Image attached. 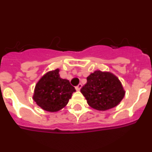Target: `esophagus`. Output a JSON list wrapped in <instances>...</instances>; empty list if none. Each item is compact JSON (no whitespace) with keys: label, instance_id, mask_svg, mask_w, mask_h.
<instances>
[{"label":"esophagus","instance_id":"1","mask_svg":"<svg viewBox=\"0 0 152 152\" xmlns=\"http://www.w3.org/2000/svg\"><path fill=\"white\" fill-rule=\"evenodd\" d=\"M81 88H82V84H79L77 87H75V89H76V91H79L80 89H81Z\"/></svg>","mask_w":152,"mask_h":152}]
</instances>
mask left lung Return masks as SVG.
Segmentation results:
<instances>
[{"mask_svg": "<svg viewBox=\"0 0 152 152\" xmlns=\"http://www.w3.org/2000/svg\"><path fill=\"white\" fill-rule=\"evenodd\" d=\"M80 92L90 107L100 111L108 110L119 105L126 94L116 75L100 70H96L87 77V84Z\"/></svg>", "mask_w": 152, "mask_h": 152, "instance_id": "1", "label": "left lung"}]
</instances>
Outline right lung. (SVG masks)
I'll return each mask as SVG.
<instances>
[{"label":"right lung","mask_w":152,"mask_h":152,"mask_svg":"<svg viewBox=\"0 0 152 152\" xmlns=\"http://www.w3.org/2000/svg\"><path fill=\"white\" fill-rule=\"evenodd\" d=\"M69 80L61 78L59 68L49 71L38 80L35 86L33 99L42 110L55 113L68 104L75 92Z\"/></svg>","instance_id":"right-lung-1"}]
</instances>
